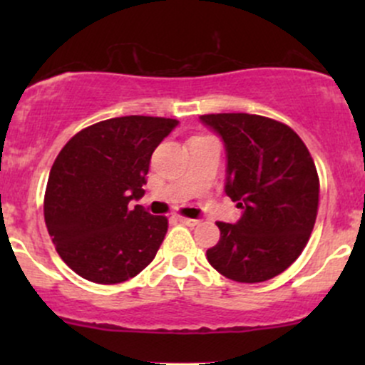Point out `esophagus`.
<instances>
[{"label":"esophagus","mask_w":365,"mask_h":365,"mask_svg":"<svg viewBox=\"0 0 365 365\" xmlns=\"http://www.w3.org/2000/svg\"><path fill=\"white\" fill-rule=\"evenodd\" d=\"M177 221H180V223H183V225H187V226L199 225V220H192V217H183V216H177Z\"/></svg>","instance_id":"esophagus-1"}]
</instances>
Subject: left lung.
Instances as JSON below:
<instances>
[{
	"label": "left lung",
	"mask_w": 365,
	"mask_h": 365,
	"mask_svg": "<svg viewBox=\"0 0 365 365\" xmlns=\"http://www.w3.org/2000/svg\"><path fill=\"white\" fill-rule=\"evenodd\" d=\"M199 120L223 140L225 194L242 209L237 223H216L221 237L207 261L238 283L274 278L302 254L316 223L319 178L311 154L290 127L266 116Z\"/></svg>",
	"instance_id": "left-lung-1"
}]
</instances>
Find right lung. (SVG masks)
Returning <instances> with one entry per match:
<instances>
[{
	"label": "right lung",
	"instance_id": "1",
	"mask_svg": "<svg viewBox=\"0 0 365 365\" xmlns=\"http://www.w3.org/2000/svg\"><path fill=\"white\" fill-rule=\"evenodd\" d=\"M178 125L156 116H120L83 128L60 150L44 195V220L60 257L82 278L127 282L156 257L165 216L140 206L154 149Z\"/></svg>",
	"mask_w": 365,
	"mask_h": 365
}]
</instances>
